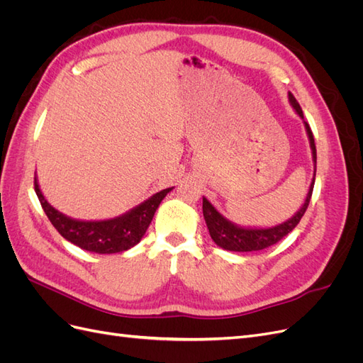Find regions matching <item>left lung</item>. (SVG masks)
I'll use <instances>...</instances> for the list:
<instances>
[{
  "label": "left lung",
  "mask_w": 363,
  "mask_h": 363,
  "mask_svg": "<svg viewBox=\"0 0 363 363\" xmlns=\"http://www.w3.org/2000/svg\"><path fill=\"white\" fill-rule=\"evenodd\" d=\"M289 101L292 107L296 111L301 118H303V111L298 104V101L295 100V96L289 92ZM304 125L307 130V135H309L311 140V148H312V155L313 160L316 164V147H315V139L313 133L309 127V124L304 121ZM316 171V167H315ZM313 184L315 180L311 183L309 192H307L306 201L303 207L296 212L291 219H288L286 223H283L280 225L271 227V228H242L232 224L230 221L219 213L216 208L208 203L206 199H203V215L206 219V224L208 228V233H211L213 242L219 245L224 250L228 251H259V250H265L274 244H277L279 240H281L284 236L289 235L292 230L296 227V224L300 223V219L303 218L304 212L307 211V206L311 203L312 199V192H313Z\"/></svg>",
  "instance_id": "8db88e82"
}]
</instances>
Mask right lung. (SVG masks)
<instances>
[{"mask_svg": "<svg viewBox=\"0 0 363 363\" xmlns=\"http://www.w3.org/2000/svg\"><path fill=\"white\" fill-rule=\"evenodd\" d=\"M35 191L43 212L65 239L86 251L98 252V255H112V252L125 251L139 242L145 235L160 201L169 191H172V188L155 194L150 200L139 204L133 211L123 216L107 219V221H77V219L65 216L43 199L36 179Z\"/></svg>", "mask_w": 363, "mask_h": 363, "instance_id": "add662e5", "label": "right lung"}]
</instances>
